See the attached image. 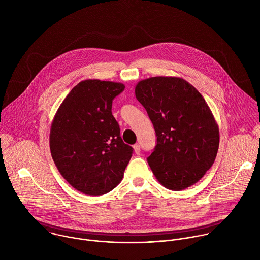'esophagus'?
Listing matches in <instances>:
<instances>
[{"label":"esophagus","instance_id":"34e87169","mask_svg":"<svg viewBox=\"0 0 260 260\" xmlns=\"http://www.w3.org/2000/svg\"><path fill=\"white\" fill-rule=\"evenodd\" d=\"M133 148H134V152H135L136 154H140V145H139V144H135V145L133 146Z\"/></svg>","mask_w":260,"mask_h":260}]
</instances>
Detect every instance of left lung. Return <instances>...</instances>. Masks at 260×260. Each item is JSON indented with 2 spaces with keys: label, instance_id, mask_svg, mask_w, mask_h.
Here are the masks:
<instances>
[{
  "label": "left lung",
  "instance_id": "obj_1",
  "mask_svg": "<svg viewBox=\"0 0 260 260\" xmlns=\"http://www.w3.org/2000/svg\"><path fill=\"white\" fill-rule=\"evenodd\" d=\"M154 126L157 144L147 157L157 180L179 191L210 169L219 147V129L202 95L177 77H152L135 88Z\"/></svg>",
  "mask_w": 260,
  "mask_h": 260
}]
</instances>
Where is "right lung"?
Wrapping results in <instances>:
<instances>
[{
	"label": "right lung",
	"mask_w": 260,
	"mask_h": 260,
	"mask_svg": "<svg viewBox=\"0 0 260 260\" xmlns=\"http://www.w3.org/2000/svg\"><path fill=\"white\" fill-rule=\"evenodd\" d=\"M122 83L80 82L64 99L52 122V158L67 182L87 195H103L118 185L133 148L120 136L112 115L113 99Z\"/></svg>",
	"instance_id": "right-lung-1"
}]
</instances>
